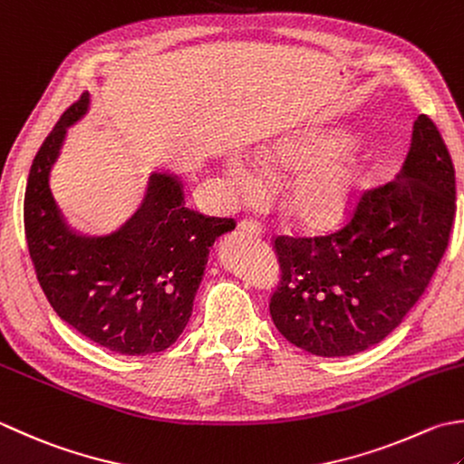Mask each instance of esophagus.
Here are the masks:
<instances>
[{
  "mask_svg": "<svg viewBox=\"0 0 464 464\" xmlns=\"http://www.w3.org/2000/svg\"><path fill=\"white\" fill-rule=\"evenodd\" d=\"M239 229H241L243 233L256 235V237H261V235H263L261 225H259L257 221H253V219H243V221L239 223Z\"/></svg>",
  "mask_w": 464,
  "mask_h": 464,
  "instance_id": "34e87169",
  "label": "esophagus"
}]
</instances>
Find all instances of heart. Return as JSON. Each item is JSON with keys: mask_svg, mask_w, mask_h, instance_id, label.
Segmentation results:
<instances>
[{"mask_svg": "<svg viewBox=\"0 0 464 464\" xmlns=\"http://www.w3.org/2000/svg\"><path fill=\"white\" fill-rule=\"evenodd\" d=\"M342 134L314 130L281 140L257 152L263 170L294 172L285 187V215L310 231H325L340 225L356 201L360 160L356 152L340 147ZM239 193L251 195L259 187V172L249 162L233 159L227 165Z\"/></svg>", "mask_w": 464, "mask_h": 464, "instance_id": "b5f03b06", "label": "heart"}]
</instances>
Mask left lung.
Masks as SVG:
<instances>
[{
	"label": "left lung",
	"mask_w": 464,
	"mask_h": 464,
	"mask_svg": "<svg viewBox=\"0 0 464 464\" xmlns=\"http://www.w3.org/2000/svg\"><path fill=\"white\" fill-rule=\"evenodd\" d=\"M457 211L455 167L429 116L412 126L394 180L362 195L343 229L325 237H277L281 281L276 328L315 356H353L401 325L449 245Z\"/></svg>",
	"instance_id": "obj_1"
}]
</instances>
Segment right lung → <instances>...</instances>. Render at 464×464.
I'll use <instances>...</instances> for the list:
<instances>
[{"label":"right lung","instance_id":"right-lung-1","mask_svg":"<svg viewBox=\"0 0 464 464\" xmlns=\"http://www.w3.org/2000/svg\"><path fill=\"white\" fill-rule=\"evenodd\" d=\"M90 94L72 104L32 162L24 225L35 276L63 322L98 346L124 356L167 350L187 328L208 249L235 229L233 219L185 207L172 172H150L140 207L111 235H84L63 219L50 170Z\"/></svg>","mask_w":464,"mask_h":464}]
</instances>
